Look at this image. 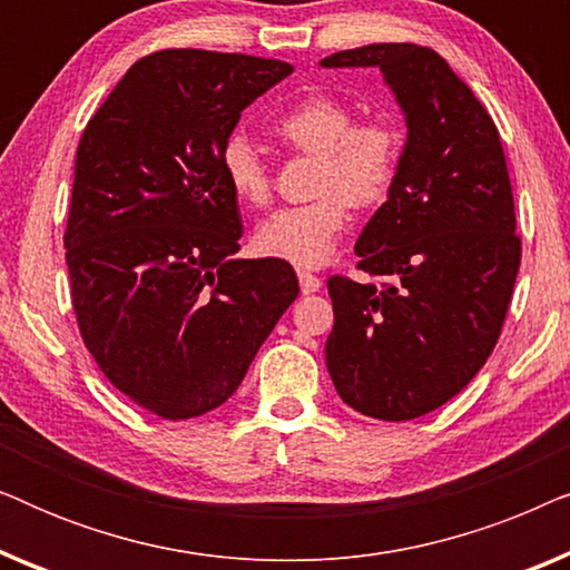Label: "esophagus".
<instances>
[{"mask_svg": "<svg viewBox=\"0 0 570 570\" xmlns=\"http://www.w3.org/2000/svg\"><path fill=\"white\" fill-rule=\"evenodd\" d=\"M298 283H301L303 293H316L318 287H322V277L311 275V272H306V269H298Z\"/></svg>", "mask_w": 570, "mask_h": 570, "instance_id": "34e87169", "label": "esophagus"}]
</instances>
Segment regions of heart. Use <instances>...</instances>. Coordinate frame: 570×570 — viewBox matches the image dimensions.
I'll return each instance as SVG.
<instances>
[{
    "instance_id": "b5f03b06",
    "label": "heart",
    "mask_w": 570,
    "mask_h": 570,
    "mask_svg": "<svg viewBox=\"0 0 570 570\" xmlns=\"http://www.w3.org/2000/svg\"><path fill=\"white\" fill-rule=\"evenodd\" d=\"M353 111L337 98L311 96L285 111L275 135L293 150L318 155V199L283 207L256 228V248L298 267H318L337 252L350 225V202L373 207L386 199L400 170L402 137L394 124L368 119L353 124ZM220 170L233 197L264 207L272 184L252 137L230 135L220 147Z\"/></svg>"
}]
</instances>
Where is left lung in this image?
Here are the masks:
<instances>
[{
  "label": "left lung",
  "mask_w": 570,
  "mask_h": 570,
  "mask_svg": "<svg viewBox=\"0 0 570 570\" xmlns=\"http://www.w3.org/2000/svg\"><path fill=\"white\" fill-rule=\"evenodd\" d=\"M318 65L381 69L407 124L392 191L355 244L357 267L389 283L326 279L334 389L400 423L446 404L493 353L521 262L509 168L493 119L435 51L371 43Z\"/></svg>",
  "instance_id": "1"
}]
</instances>
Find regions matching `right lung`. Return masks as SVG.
Returning <instances> with one entry per match:
<instances>
[{
    "mask_svg": "<svg viewBox=\"0 0 570 570\" xmlns=\"http://www.w3.org/2000/svg\"><path fill=\"white\" fill-rule=\"evenodd\" d=\"M293 72L246 53L135 61L82 131L65 233L72 306L104 376L166 420L220 407L298 298L285 259H238L220 147Z\"/></svg>",
    "mask_w": 570,
    "mask_h": 570,
    "instance_id": "add662e5",
    "label": "right lung"
}]
</instances>
